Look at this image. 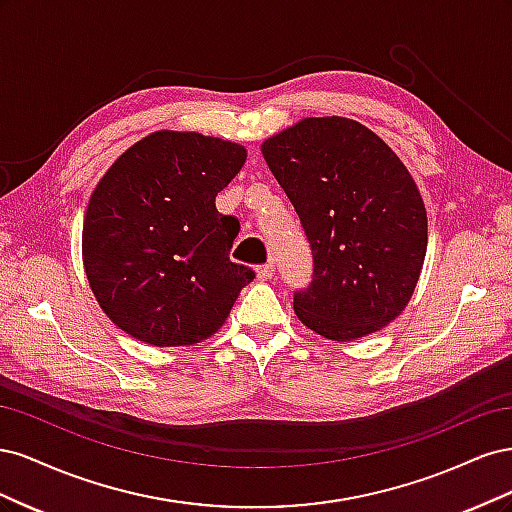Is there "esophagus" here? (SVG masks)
<instances>
[{
	"mask_svg": "<svg viewBox=\"0 0 512 512\" xmlns=\"http://www.w3.org/2000/svg\"><path fill=\"white\" fill-rule=\"evenodd\" d=\"M273 275H275V267L273 265H262V267L256 269V277H258L260 282H269Z\"/></svg>",
	"mask_w": 512,
	"mask_h": 512,
	"instance_id": "esophagus-1",
	"label": "esophagus"
}]
</instances>
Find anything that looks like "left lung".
Masks as SVG:
<instances>
[{
  "label": "left lung",
  "mask_w": 512,
  "mask_h": 512,
  "mask_svg": "<svg viewBox=\"0 0 512 512\" xmlns=\"http://www.w3.org/2000/svg\"><path fill=\"white\" fill-rule=\"evenodd\" d=\"M312 243L314 280L294 294L307 329L354 342L410 303L427 254V211L408 168L348 117H305L260 145Z\"/></svg>",
  "instance_id": "1"
}]
</instances>
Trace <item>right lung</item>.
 <instances>
[{
	"label": "right lung",
	"instance_id": "1",
	"mask_svg": "<svg viewBox=\"0 0 512 512\" xmlns=\"http://www.w3.org/2000/svg\"><path fill=\"white\" fill-rule=\"evenodd\" d=\"M247 160L239 143L158 130L126 149L89 198L83 267L102 312L156 348L222 329L254 271L230 262L239 222L215 196Z\"/></svg>",
	"mask_w": 512,
	"mask_h": 512
}]
</instances>
